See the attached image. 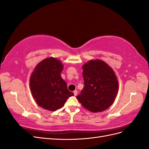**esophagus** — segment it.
I'll return each instance as SVG.
<instances>
[{"mask_svg":"<svg viewBox=\"0 0 149 149\" xmlns=\"http://www.w3.org/2000/svg\"><path fill=\"white\" fill-rule=\"evenodd\" d=\"M73 93H74V95L75 96L77 95V94H78V91H77V90H74V91H73Z\"/></svg>","mask_w":149,"mask_h":149,"instance_id":"34e87169","label":"esophagus"}]
</instances>
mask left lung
<instances>
[{
  "label": "left lung",
  "instance_id": "left-lung-1",
  "mask_svg": "<svg viewBox=\"0 0 149 149\" xmlns=\"http://www.w3.org/2000/svg\"><path fill=\"white\" fill-rule=\"evenodd\" d=\"M84 88L77 100L92 112L107 109L114 102L118 91V81L114 72L105 62L91 60L83 66Z\"/></svg>",
  "mask_w": 149,
  "mask_h": 149
}]
</instances>
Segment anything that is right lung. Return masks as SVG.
Returning <instances> with one entry per match:
<instances>
[{"label": "right lung", "instance_id": "add662e5", "mask_svg": "<svg viewBox=\"0 0 149 149\" xmlns=\"http://www.w3.org/2000/svg\"><path fill=\"white\" fill-rule=\"evenodd\" d=\"M63 68L59 60L48 58L38 63L31 74V93L38 105L45 109L55 111L64 106L68 98L74 96L61 77Z\"/></svg>", "mask_w": 149, "mask_h": 149}]
</instances>
